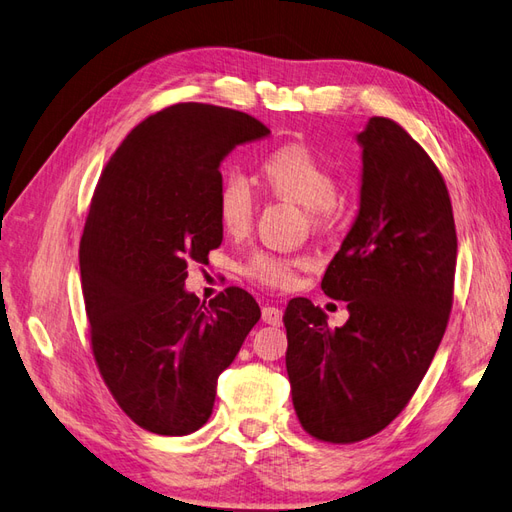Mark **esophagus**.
<instances>
[{"instance_id":"34e87169","label":"esophagus","mask_w":512,"mask_h":512,"mask_svg":"<svg viewBox=\"0 0 512 512\" xmlns=\"http://www.w3.org/2000/svg\"><path fill=\"white\" fill-rule=\"evenodd\" d=\"M263 321L269 326H280L282 323V310L278 306H263Z\"/></svg>"}]
</instances>
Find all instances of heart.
Listing matches in <instances>:
<instances>
[{
    "label": "heart",
    "instance_id": "b5f03b06",
    "mask_svg": "<svg viewBox=\"0 0 512 512\" xmlns=\"http://www.w3.org/2000/svg\"><path fill=\"white\" fill-rule=\"evenodd\" d=\"M258 180L271 195L304 206L315 219L326 215L339 197V182L332 169L308 147L297 143L271 149L260 158ZM254 208V195L243 180L228 178L219 186L215 213L226 234L243 236L252 228ZM295 267L297 263L291 258L258 252L243 265V273L267 286H289L295 280Z\"/></svg>",
    "mask_w": 512,
    "mask_h": 512
}]
</instances>
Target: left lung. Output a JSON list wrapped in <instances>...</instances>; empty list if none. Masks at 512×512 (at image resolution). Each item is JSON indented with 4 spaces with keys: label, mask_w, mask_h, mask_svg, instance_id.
Returning a JSON list of instances; mask_svg holds the SVG:
<instances>
[{
    "label": "left lung",
    "mask_w": 512,
    "mask_h": 512,
    "mask_svg": "<svg viewBox=\"0 0 512 512\" xmlns=\"http://www.w3.org/2000/svg\"><path fill=\"white\" fill-rule=\"evenodd\" d=\"M356 143L358 215L321 280L350 319L330 330L306 297L282 317L295 413L330 443L380 432L417 391L450 319L458 249L447 186L413 136L371 117Z\"/></svg>",
    "instance_id": "obj_1"
}]
</instances>
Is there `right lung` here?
I'll list each match as a JSON object with an SVG mask.
<instances>
[{"label":"right lung","mask_w":512,"mask_h":512,"mask_svg":"<svg viewBox=\"0 0 512 512\" xmlns=\"http://www.w3.org/2000/svg\"><path fill=\"white\" fill-rule=\"evenodd\" d=\"M269 130L239 110L176 104L141 121L97 182L80 241L82 293L99 373L136 426L184 436L213 415L217 378L260 319L230 286L199 302L186 265L221 245V162Z\"/></svg>","instance_id":"add662e5"}]
</instances>
